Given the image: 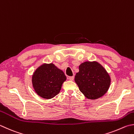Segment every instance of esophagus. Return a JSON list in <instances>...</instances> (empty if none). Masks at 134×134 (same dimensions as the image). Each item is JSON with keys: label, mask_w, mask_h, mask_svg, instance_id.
I'll use <instances>...</instances> for the list:
<instances>
[{"label": "esophagus", "mask_w": 134, "mask_h": 134, "mask_svg": "<svg viewBox=\"0 0 134 134\" xmlns=\"http://www.w3.org/2000/svg\"><path fill=\"white\" fill-rule=\"evenodd\" d=\"M68 79H69L70 80H73L74 79V76H69L68 77Z\"/></svg>", "instance_id": "esophagus-1"}]
</instances>
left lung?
<instances>
[{
    "label": "left lung",
    "mask_w": 134,
    "mask_h": 134,
    "mask_svg": "<svg viewBox=\"0 0 134 134\" xmlns=\"http://www.w3.org/2000/svg\"><path fill=\"white\" fill-rule=\"evenodd\" d=\"M75 81L85 96L96 100L105 94L110 87L111 79L102 65L97 62L86 61L79 66Z\"/></svg>",
    "instance_id": "8db88e82"
}]
</instances>
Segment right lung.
<instances>
[{"label": "right lung", "instance_id": "right-lung-1", "mask_svg": "<svg viewBox=\"0 0 134 134\" xmlns=\"http://www.w3.org/2000/svg\"><path fill=\"white\" fill-rule=\"evenodd\" d=\"M66 77L64 72L52 63L40 66L32 76V84L37 94L51 99L59 93Z\"/></svg>", "mask_w": 134, "mask_h": 134}]
</instances>
